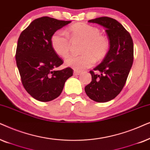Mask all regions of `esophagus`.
Listing matches in <instances>:
<instances>
[{"label":"esophagus","mask_w":150,"mask_h":150,"mask_svg":"<svg viewBox=\"0 0 150 150\" xmlns=\"http://www.w3.org/2000/svg\"><path fill=\"white\" fill-rule=\"evenodd\" d=\"M80 73H81V72L80 71H75L73 72L74 75H79Z\"/></svg>","instance_id":"34e87169"}]
</instances>
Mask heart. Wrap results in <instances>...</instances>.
<instances>
[{
	"label": "heart",
	"instance_id": "1",
	"mask_svg": "<svg viewBox=\"0 0 150 150\" xmlns=\"http://www.w3.org/2000/svg\"><path fill=\"white\" fill-rule=\"evenodd\" d=\"M69 33L73 41L83 42L80 55H71L64 62L67 67L75 71H83L93 67L95 62L104 59L108 54L110 42L108 38L101 34L98 28L86 23L74 24L69 29ZM51 45L57 55L66 57L69 54L71 42L64 32L55 31L51 38Z\"/></svg>",
	"mask_w": 150,
	"mask_h": 150
}]
</instances>
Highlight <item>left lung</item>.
Masks as SVG:
<instances>
[{"label":"left lung","mask_w":150,"mask_h":150,"mask_svg":"<svg viewBox=\"0 0 150 150\" xmlns=\"http://www.w3.org/2000/svg\"><path fill=\"white\" fill-rule=\"evenodd\" d=\"M105 28L110 48L106 57L91 71V82L86 86L89 98L97 102H107L115 98L126 82L134 60V45L130 34L121 23L103 16L90 20Z\"/></svg>","instance_id":"obj_1"}]
</instances>
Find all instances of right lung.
I'll return each mask as SVG.
<instances>
[{"label":"right lung","instance_id":"1","mask_svg":"<svg viewBox=\"0 0 150 150\" xmlns=\"http://www.w3.org/2000/svg\"><path fill=\"white\" fill-rule=\"evenodd\" d=\"M71 21L48 16L33 21L18 40L16 60L24 88L32 97L43 102L57 98L65 81L73 76L70 67L55 71L64 62L51 45L52 35Z\"/></svg>","mask_w":150,"mask_h":150}]
</instances>
